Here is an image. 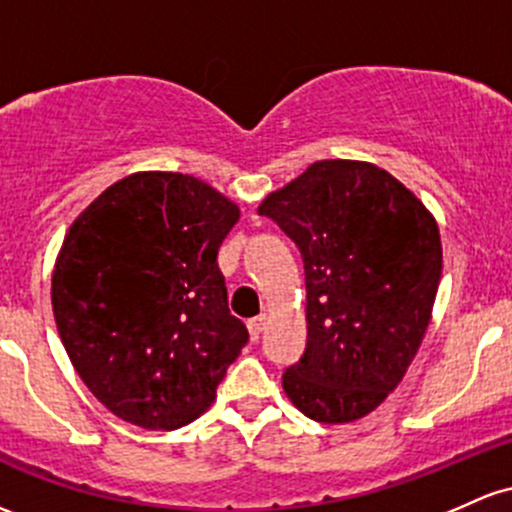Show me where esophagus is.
I'll return each mask as SVG.
<instances>
[{"mask_svg":"<svg viewBox=\"0 0 512 512\" xmlns=\"http://www.w3.org/2000/svg\"><path fill=\"white\" fill-rule=\"evenodd\" d=\"M265 325H267V313H260V316H257V318L247 320V330H250V338L252 340L260 338L262 330H265Z\"/></svg>","mask_w":512,"mask_h":512,"instance_id":"34e87169","label":"esophagus"}]
</instances>
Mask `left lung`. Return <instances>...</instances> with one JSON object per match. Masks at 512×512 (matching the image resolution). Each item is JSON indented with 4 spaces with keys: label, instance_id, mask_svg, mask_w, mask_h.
Here are the masks:
<instances>
[{
    "label": "left lung",
    "instance_id": "1",
    "mask_svg": "<svg viewBox=\"0 0 512 512\" xmlns=\"http://www.w3.org/2000/svg\"><path fill=\"white\" fill-rule=\"evenodd\" d=\"M262 216L294 240L306 274V352L282 376L316 423H352L401 384L442 274L440 228L372 162L320 160L272 192Z\"/></svg>",
    "mask_w": 512,
    "mask_h": 512
}]
</instances>
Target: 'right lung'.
Wrapping results in <instances>:
<instances>
[{
    "label": "right lung",
    "instance_id": "right-lung-1",
    "mask_svg": "<svg viewBox=\"0 0 512 512\" xmlns=\"http://www.w3.org/2000/svg\"><path fill=\"white\" fill-rule=\"evenodd\" d=\"M238 204L179 172H133L67 228L53 316L87 389L126 423L177 430L216 401L247 342L218 247Z\"/></svg>",
    "mask_w": 512,
    "mask_h": 512
}]
</instances>
